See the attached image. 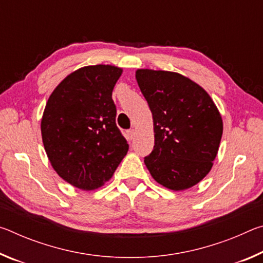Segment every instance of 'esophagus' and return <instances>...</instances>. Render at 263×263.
Masks as SVG:
<instances>
[{"instance_id": "1", "label": "esophagus", "mask_w": 263, "mask_h": 263, "mask_svg": "<svg viewBox=\"0 0 263 263\" xmlns=\"http://www.w3.org/2000/svg\"><path fill=\"white\" fill-rule=\"evenodd\" d=\"M135 136H136V131L133 130V128H131V130H127V131H126V137H127L128 140H132L133 138H135Z\"/></svg>"}]
</instances>
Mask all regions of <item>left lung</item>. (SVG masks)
Listing matches in <instances>:
<instances>
[{
	"label": "left lung",
	"instance_id": "obj_1",
	"mask_svg": "<svg viewBox=\"0 0 263 263\" xmlns=\"http://www.w3.org/2000/svg\"><path fill=\"white\" fill-rule=\"evenodd\" d=\"M136 79L153 116L154 147L144 160L151 175L176 191L197 184L219 148L217 106L202 87L179 73L138 69Z\"/></svg>",
	"mask_w": 263,
	"mask_h": 263
}]
</instances>
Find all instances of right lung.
Masks as SVG:
<instances>
[{"instance_id":"right-lung-1","label":"right lung","mask_w":263,"mask_h":263,"mask_svg":"<svg viewBox=\"0 0 263 263\" xmlns=\"http://www.w3.org/2000/svg\"><path fill=\"white\" fill-rule=\"evenodd\" d=\"M121 74L110 65L75 70L54 89L44 111L42 137L48 160L58 175L82 190L109 181L128 151L116 125L112 101Z\"/></svg>"}]
</instances>
